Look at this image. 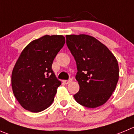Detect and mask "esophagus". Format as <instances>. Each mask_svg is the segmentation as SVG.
Returning a JSON list of instances; mask_svg holds the SVG:
<instances>
[{"mask_svg": "<svg viewBox=\"0 0 134 134\" xmlns=\"http://www.w3.org/2000/svg\"><path fill=\"white\" fill-rule=\"evenodd\" d=\"M72 81V79H69V80H64V81H63V83H65V84H69L70 82H71Z\"/></svg>", "mask_w": 134, "mask_h": 134, "instance_id": "esophagus-1", "label": "esophagus"}]
</instances>
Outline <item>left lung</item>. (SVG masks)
Wrapping results in <instances>:
<instances>
[{
    "instance_id": "obj_1",
    "label": "left lung",
    "mask_w": 134,
    "mask_h": 134,
    "mask_svg": "<svg viewBox=\"0 0 134 134\" xmlns=\"http://www.w3.org/2000/svg\"><path fill=\"white\" fill-rule=\"evenodd\" d=\"M66 43L77 63L79 91L73 95L83 107L94 108L107 102L119 79L118 61L107 46L92 36L67 35Z\"/></svg>"
}]
</instances>
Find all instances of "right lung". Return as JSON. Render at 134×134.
I'll list each match as a JSON object with an SVG mask.
<instances>
[{"label":"right lung","mask_w":134,"mask_h":134,"mask_svg":"<svg viewBox=\"0 0 134 134\" xmlns=\"http://www.w3.org/2000/svg\"><path fill=\"white\" fill-rule=\"evenodd\" d=\"M65 42L61 35H46L31 42L20 53L11 81L14 95L24 109L42 112L53 102L61 82L52 66Z\"/></svg>","instance_id":"1"}]
</instances>
